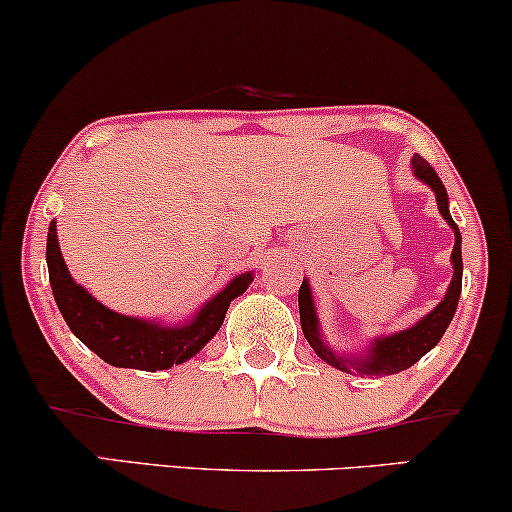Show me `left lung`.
<instances>
[{
  "label": "left lung",
  "instance_id": "left-lung-1",
  "mask_svg": "<svg viewBox=\"0 0 512 512\" xmlns=\"http://www.w3.org/2000/svg\"><path fill=\"white\" fill-rule=\"evenodd\" d=\"M411 170H413V177L423 181V184H428L432 193H435L439 215L446 219V224H449L451 231H454L456 243H454V252H451L454 276H451V283H449V288H446V295L442 297V302H439L435 309H430L423 319H418L413 326L404 328V331L380 335V338L368 342V347L364 349V352H354V354L335 352V349L328 345L326 340H323L319 314H316V307H314L312 288H309V281L304 278L302 286H300V293H297V302H300L302 333H304V338H307L309 345H312L316 357H319L321 361H326L328 366L338 368V371H345V373L359 371L364 375H392V373L406 371V368H411L416 361L423 359L425 354H428L430 349L435 347L439 340H442V335L446 333V328H449V323L456 314L458 297H461V286H463L461 231H458L456 222L451 219L449 196H446L442 179L437 177V172L432 170L428 160H423L420 155H413Z\"/></svg>",
  "mask_w": 512,
  "mask_h": 512
}]
</instances>
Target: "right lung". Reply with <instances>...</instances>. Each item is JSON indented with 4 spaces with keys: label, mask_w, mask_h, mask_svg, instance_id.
I'll list each match as a JSON object with an SVG mask.
<instances>
[{
    "label": "right lung",
    "mask_w": 512,
    "mask_h": 512,
    "mask_svg": "<svg viewBox=\"0 0 512 512\" xmlns=\"http://www.w3.org/2000/svg\"><path fill=\"white\" fill-rule=\"evenodd\" d=\"M47 267L51 293L70 331L106 364L151 373L196 357L222 328L231 300L243 295L255 278L252 271L238 274L186 321L163 323L113 312L94 295H89V290H84L70 276L68 264L58 248L56 222L49 224Z\"/></svg>",
    "instance_id": "add662e5"
}]
</instances>
